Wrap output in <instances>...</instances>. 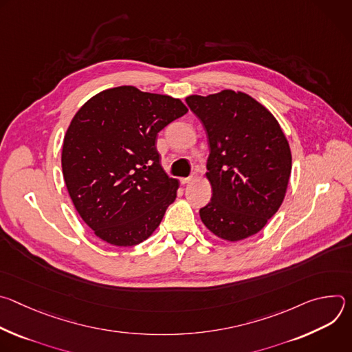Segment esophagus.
I'll list each match as a JSON object with an SVG mask.
<instances>
[{
	"label": "esophagus",
	"instance_id": "1",
	"mask_svg": "<svg viewBox=\"0 0 352 352\" xmlns=\"http://www.w3.org/2000/svg\"><path fill=\"white\" fill-rule=\"evenodd\" d=\"M195 179V174H190L189 177H184V178H181V182L182 184H189L190 181H193Z\"/></svg>",
	"mask_w": 352,
	"mask_h": 352
}]
</instances>
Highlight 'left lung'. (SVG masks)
I'll return each instance as SVG.
<instances>
[{"instance_id": "obj_1", "label": "left lung", "mask_w": 352, "mask_h": 352, "mask_svg": "<svg viewBox=\"0 0 352 352\" xmlns=\"http://www.w3.org/2000/svg\"><path fill=\"white\" fill-rule=\"evenodd\" d=\"M186 104L202 121L210 147L206 177L213 195L200 219L227 241L259 232L281 206L291 174V150L277 120L234 90L189 96Z\"/></svg>"}]
</instances>
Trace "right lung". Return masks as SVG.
Listing matches in <instances>:
<instances>
[{"label":"right lung","mask_w":352,"mask_h":352,"mask_svg":"<svg viewBox=\"0 0 352 352\" xmlns=\"http://www.w3.org/2000/svg\"><path fill=\"white\" fill-rule=\"evenodd\" d=\"M188 113L178 98L120 86L91 97L63 144V174L82 220L117 246L143 242L174 202L178 181L160 164L156 136Z\"/></svg>","instance_id":"obj_1"}]
</instances>
